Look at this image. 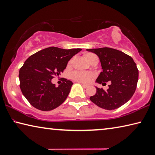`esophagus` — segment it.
<instances>
[{
  "label": "esophagus",
  "instance_id": "obj_1",
  "mask_svg": "<svg viewBox=\"0 0 155 155\" xmlns=\"http://www.w3.org/2000/svg\"><path fill=\"white\" fill-rule=\"evenodd\" d=\"M79 83V82H78ZM81 83V85H82V86L83 87H84V88H87V87H88V85H85V84H83V83Z\"/></svg>",
  "mask_w": 155,
  "mask_h": 155
}]
</instances>
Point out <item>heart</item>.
<instances>
[{
    "label": "heart",
    "instance_id": "obj_1",
    "mask_svg": "<svg viewBox=\"0 0 155 155\" xmlns=\"http://www.w3.org/2000/svg\"><path fill=\"white\" fill-rule=\"evenodd\" d=\"M94 55V54L87 52L85 54V57L87 61H88L90 57ZM71 77L73 80L77 82L82 83H88L94 77V74L91 72H84V71H74L72 73Z\"/></svg>",
    "mask_w": 155,
    "mask_h": 155
}]
</instances>
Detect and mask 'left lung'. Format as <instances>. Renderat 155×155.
I'll return each instance as SVG.
<instances>
[{
    "label": "left lung",
    "mask_w": 155,
    "mask_h": 155,
    "mask_svg": "<svg viewBox=\"0 0 155 155\" xmlns=\"http://www.w3.org/2000/svg\"><path fill=\"white\" fill-rule=\"evenodd\" d=\"M87 51L97 54L101 63L103 72L96 82L103 85L111 82L107 90L96 87L90 101L107 110L119 108L129 101L137 87L139 71L136 64L132 57L116 49L104 47Z\"/></svg>",
    "instance_id": "1"
}]
</instances>
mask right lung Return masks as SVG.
Listing matches in <instances>:
<instances>
[{
  "mask_svg": "<svg viewBox=\"0 0 155 155\" xmlns=\"http://www.w3.org/2000/svg\"><path fill=\"white\" fill-rule=\"evenodd\" d=\"M81 50L49 47L26 60L19 71L20 87L31 105L41 111H51L64 103L72 82L65 79L57 87L51 80L64 72L68 62Z\"/></svg>",
  "mask_w": 155,
  "mask_h": 155,
  "instance_id": "add662e5",
  "label": "right lung"
}]
</instances>
